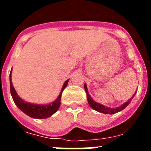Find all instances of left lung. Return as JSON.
I'll return each mask as SVG.
<instances>
[{
    "instance_id": "1",
    "label": "left lung",
    "mask_w": 151,
    "mask_h": 151,
    "mask_svg": "<svg viewBox=\"0 0 151 151\" xmlns=\"http://www.w3.org/2000/svg\"><path fill=\"white\" fill-rule=\"evenodd\" d=\"M84 87H85V90L86 91V94H87V99H88V104L92 109H94V110L97 112H100V113H104V114H114L116 113H118V112L121 111V110H124L128 105L130 104L131 101L132 100V98L134 97V94L132 96V97H131L130 99L127 101V102H125V104L122 105L120 106H118V107H116V108H110V107H108V106H105L104 105L101 104L99 103H97L94 101V100L92 99L91 97L90 94H88V88H87V85L86 84H85L84 85ZM136 93V91H135ZM134 93V94H135Z\"/></svg>"
}]
</instances>
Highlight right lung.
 <instances>
[{"instance_id":"1","label":"right lung","mask_w":151,"mask_h":151,"mask_svg":"<svg viewBox=\"0 0 151 151\" xmlns=\"http://www.w3.org/2000/svg\"><path fill=\"white\" fill-rule=\"evenodd\" d=\"M11 73L12 70L10 73V93H11L13 100L17 105V107L20 110H22L24 113H26V115L32 118L35 119H46L48 117L51 116L54 113L58 110L60 106V101H61V95H62L63 91L66 87L69 79L66 80L64 82L63 88L61 89V91L60 93L59 96L57 97V99L51 104H31L28 103L26 101H24L23 100L21 99L17 94V91H15V88L13 87V84L11 81Z\"/></svg>"}]
</instances>
